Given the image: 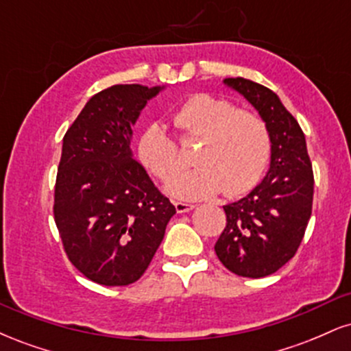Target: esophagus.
<instances>
[{"label": "esophagus", "mask_w": 351, "mask_h": 351, "mask_svg": "<svg viewBox=\"0 0 351 351\" xmlns=\"http://www.w3.org/2000/svg\"><path fill=\"white\" fill-rule=\"evenodd\" d=\"M175 208H176V213H188L191 211V209H195V204H189V203H181V201H175Z\"/></svg>", "instance_id": "esophagus-1"}]
</instances>
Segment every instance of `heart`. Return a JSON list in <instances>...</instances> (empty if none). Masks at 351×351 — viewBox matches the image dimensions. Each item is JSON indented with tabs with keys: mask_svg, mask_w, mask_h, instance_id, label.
I'll use <instances>...</instances> for the list:
<instances>
[{
	"mask_svg": "<svg viewBox=\"0 0 351 351\" xmlns=\"http://www.w3.org/2000/svg\"><path fill=\"white\" fill-rule=\"evenodd\" d=\"M173 123L186 138H201L196 170L181 173L183 160L162 123L145 127L136 142V155L147 170L168 181L165 191L173 198L195 201L215 196L243 195L261 180L271 155L267 125L252 112L237 110L228 100L209 94L189 97L173 115Z\"/></svg>",
	"mask_w": 351,
	"mask_h": 351,
	"instance_id": "b5f03b06",
	"label": "heart"
}]
</instances>
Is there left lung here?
Instances as JSON below:
<instances>
[{"instance_id": "left-lung-1", "label": "left lung", "mask_w": 351, "mask_h": 351, "mask_svg": "<svg viewBox=\"0 0 351 351\" xmlns=\"http://www.w3.org/2000/svg\"><path fill=\"white\" fill-rule=\"evenodd\" d=\"M223 84L243 95L267 125L271 163L247 196L223 206L228 224L215 251L231 272L259 279L279 271L302 243L312 215V163L299 122L276 92L243 77Z\"/></svg>"}]
</instances>
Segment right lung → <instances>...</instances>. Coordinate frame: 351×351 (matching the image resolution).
Returning a JSON list of instances; mask_svg holds the SVG:
<instances>
[{"label": "right lung", "instance_id": "add662e5", "mask_svg": "<svg viewBox=\"0 0 351 351\" xmlns=\"http://www.w3.org/2000/svg\"><path fill=\"white\" fill-rule=\"evenodd\" d=\"M162 90L142 84L106 88L64 135L54 219L71 263L100 285L138 280L176 213L132 153V127Z\"/></svg>", "mask_w": 351, "mask_h": 351}]
</instances>
